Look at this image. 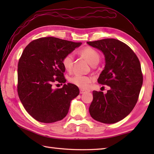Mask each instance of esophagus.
I'll return each instance as SVG.
<instances>
[{
  "label": "esophagus",
  "instance_id": "1",
  "mask_svg": "<svg viewBox=\"0 0 154 154\" xmlns=\"http://www.w3.org/2000/svg\"><path fill=\"white\" fill-rule=\"evenodd\" d=\"M85 90H84V89H80V93L81 94H83V93H84L85 92Z\"/></svg>",
  "mask_w": 154,
  "mask_h": 154
}]
</instances>
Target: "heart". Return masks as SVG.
Returning a JSON list of instances; mask_svg holds the SVG:
<instances>
[{"label": "heart", "mask_w": 154, "mask_h": 154, "mask_svg": "<svg viewBox=\"0 0 154 154\" xmlns=\"http://www.w3.org/2000/svg\"><path fill=\"white\" fill-rule=\"evenodd\" d=\"M80 54L85 57L91 65H95L99 63L100 55L98 51L91 47H85L80 51ZM74 57L72 54L65 55L62 59L61 63L65 70L67 72H71L73 69ZM93 78L89 75H75L69 78V82L81 89H86L89 85L92 82Z\"/></svg>", "instance_id": "heart-1"}]
</instances>
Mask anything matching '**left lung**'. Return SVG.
Returning <instances> with one entry per match:
<instances>
[{"label":"left lung","instance_id":"obj_1","mask_svg":"<svg viewBox=\"0 0 154 154\" xmlns=\"http://www.w3.org/2000/svg\"><path fill=\"white\" fill-rule=\"evenodd\" d=\"M87 43L104 54L106 64L98 83L110 87L106 94L93 91L89 113L100 122L116 123L128 115L138 101L143 83L140 61L128 45L116 39Z\"/></svg>","mask_w":154,"mask_h":154}]
</instances>
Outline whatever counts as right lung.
Instances as JSON below:
<instances>
[{
    "mask_svg": "<svg viewBox=\"0 0 154 154\" xmlns=\"http://www.w3.org/2000/svg\"><path fill=\"white\" fill-rule=\"evenodd\" d=\"M81 44L45 37L31 42L23 51L18 64V94L26 110L39 122L62 120L71 101L79 95V88L73 84H64L55 89L52 85L66 82L62 59Z\"/></svg>",
    "mask_w": 154,
    "mask_h": 154,
    "instance_id": "obj_1",
    "label": "right lung"
}]
</instances>
